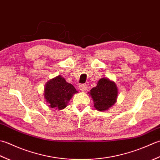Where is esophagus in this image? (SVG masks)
Segmentation results:
<instances>
[{
    "label": "esophagus",
    "instance_id": "1",
    "mask_svg": "<svg viewBox=\"0 0 160 160\" xmlns=\"http://www.w3.org/2000/svg\"><path fill=\"white\" fill-rule=\"evenodd\" d=\"M79 89L81 91H86L88 89V86L86 84H81L79 86Z\"/></svg>",
    "mask_w": 160,
    "mask_h": 160
}]
</instances>
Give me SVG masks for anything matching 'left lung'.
I'll list each match as a JSON object with an SVG mask.
<instances>
[{"instance_id": "1", "label": "left lung", "mask_w": 160, "mask_h": 160, "mask_svg": "<svg viewBox=\"0 0 160 160\" xmlns=\"http://www.w3.org/2000/svg\"><path fill=\"white\" fill-rule=\"evenodd\" d=\"M88 93L92 98L94 107L99 111H106L116 103L118 89L114 81L102 78Z\"/></svg>"}]
</instances>
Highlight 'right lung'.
<instances>
[{
  "label": "right lung",
  "instance_id": "1",
  "mask_svg": "<svg viewBox=\"0 0 160 160\" xmlns=\"http://www.w3.org/2000/svg\"><path fill=\"white\" fill-rule=\"evenodd\" d=\"M77 90L61 75L48 81L45 86L44 97L52 108L62 110Z\"/></svg>",
  "mask_w": 160,
  "mask_h": 160
}]
</instances>
